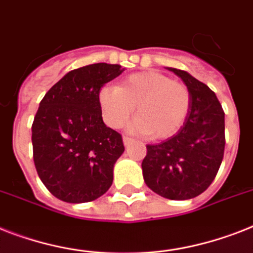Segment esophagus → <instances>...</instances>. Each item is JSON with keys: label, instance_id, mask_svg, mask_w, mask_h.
<instances>
[{"label": "esophagus", "instance_id": "esophagus-1", "mask_svg": "<svg viewBox=\"0 0 253 253\" xmlns=\"http://www.w3.org/2000/svg\"><path fill=\"white\" fill-rule=\"evenodd\" d=\"M132 141H133L132 137L126 136V135H125V136H123V144H125V147H128V145H130L131 143H132Z\"/></svg>", "mask_w": 253, "mask_h": 253}]
</instances>
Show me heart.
Listing matches in <instances>:
<instances>
[{
  "label": "heart",
  "instance_id": "heart-1",
  "mask_svg": "<svg viewBox=\"0 0 253 253\" xmlns=\"http://www.w3.org/2000/svg\"><path fill=\"white\" fill-rule=\"evenodd\" d=\"M97 100L102 120L112 128L122 126L136 105L137 117L130 128L155 139L178 132L191 105L190 91L183 83L156 71L132 74L121 80L117 88L102 87Z\"/></svg>",
  "mask_w": 253,
  "mask_h": 253
}]
</instances>
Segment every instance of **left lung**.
<instances>
[{
  "label": "left lung",
  "instance_id": "8db88e82",
  "mask_svg": "<svg viewBox=\"0 0 253 253\" xmlns=\"http://www.w3.org/2000/svg\"><path fill=\"white\" fill-rule=\"evenodd\" d=\"M166 69L188 88L190 112L175 135L147 145L141 169L153 192L170 200H187L203 194L218 171L225 149V113L208 85L183 70Z\"/></svg>",
  "mask_w": 253,
  "mask_h": 253
}]
</instances>
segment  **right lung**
<instances>
[{
	"mask_svg": "<svg viewBox=\"0 0 253 253\" xmlns=\"http://www.w3.org/2000/svg\"><path fill=\"white\" fill-rule=\"evenodd\" d=\"M123 71L110 63L73 70L41 100L32 125L34 161L41 182L59 200L88 203L112 186L125 147L102 121L97 94Z\"/></svg>",
	"mask_w": 253,
	"mask_h": 253,
	"instance_id": "right-lung-1",
	"label": "right lung"
}]
</instances>
